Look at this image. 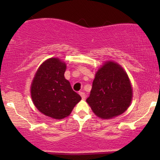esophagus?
Returning <instances> with one entry per match:
<instances>
[{
	"label": "esophagus",
	"instance_id": "1",
	"mask_svg": "<svg viewBox=\"0 0 160 160\" xmlns=\"http://www.w3.org/2000/svg\"><path fill=\"white\" fill-rule=\"evenodd\" d=\"M80 96H81V98H82V99H85L86 98V94H85V92H80Z\"/></svg>",
	"mask_w": 160,
	"mask_h": 160
}]
</instances>
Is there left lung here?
<instances>
[{
	"label": "left lung",
	"instance_id": "8db88e82",
	"mask_svg": "<svg viewBox=\"0 0 160 160\" xmlns=\"http://www.w3.org/2000/svg\"><path fill=\"white\" fill-rule=\"evenodd\" d=\"M132 90L129 79L122 67L108 62L97 71L86 102L98 117L113 118L127 110L132 98Z\"/></svg>",
	"mask_w": 160,
	"mask_h": 160
}]
</instances>
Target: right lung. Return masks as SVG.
<instances>
[{"instance_id":"add662e5","label":"right lung","mask_w":160,"mask_h":160,"mask_svg":"<svg viewBox=\"0 0 160 160\" xmlns=\"http://www.w3.org/2000/svg\"><path fill=\"white\" fill-rule=\"evenodd\" d=\"M66 65L51 58L40 65L33 80L31 93L35 107L47 117L60 120L68 117L81 100L64 74Z\"/></svg>"}]
</instances>
